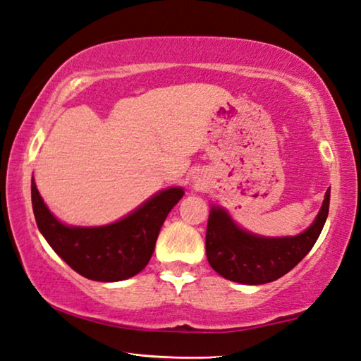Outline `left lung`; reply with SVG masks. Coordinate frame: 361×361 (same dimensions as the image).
Wrapping results in <instances>:
<instances>
[{
  "label": "left lung",
  "mask_w": 361,
  "mask_h": 361,
  "mask_svg": "<svg viewBox=\"0 0 361 361\" xmlns=\"http://www.w3.org/2000/svg\"><path fill=\"white\" fill-rule=\"evenodd\" d=\"M330 188L314 224L298 236L264 238L245 231L222 207L212 206L206 230V255L225 279L260 286L277 281L293 269L314 247L326 222Z\"/></svg>",
  "instance_id": "1"
}]
</instances>
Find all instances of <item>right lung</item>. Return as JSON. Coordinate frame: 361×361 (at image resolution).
Returning a JSON list of instances; mask_svg holds the SVG:
<instances>
[{"label":"right lung","instance_id":"add662e5","mask_svg":"<svg viewBox=\"0 0 361 361\" xmlns=\"http://www.w3.org/2000/svg\"><path fill=\"white\" fill-rule=\"evenodd\" d=\"M182 197L180 187L168 188L116 224L66 226L50 214L31 180V203L42 236L75 273L99 282L125 281L145 268L164 219Z\"/></svg>","mask_w":361,"mask_h":361}]
</instances>
